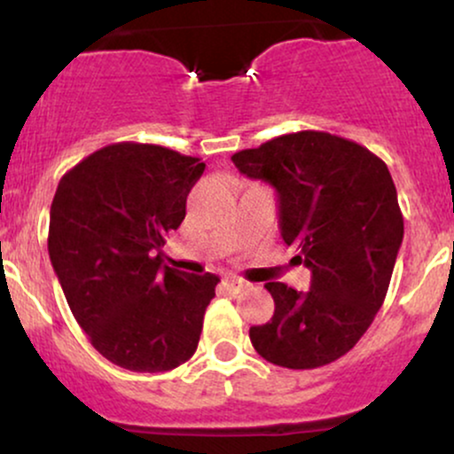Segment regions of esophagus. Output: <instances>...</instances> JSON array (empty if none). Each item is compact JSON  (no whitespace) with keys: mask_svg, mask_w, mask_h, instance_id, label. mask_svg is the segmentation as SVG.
I'll return each mask as SVG.
<instances>
[{"mask_svg":"<svg viewBox=\"0 0 454 454\" xmlns=\"http://www.w3.org/2000/svg\"><path fill=\"white\" fill-rule=\"evenodd\" d=\"M223 286H226V288L231 290L232 294H239V293H243V290L249 288L247 281L241 279V278H234V275H228V278L223 279Z\"/></svg>","mask_w":454,"mask_h":454,"instance_id":"1","label":"esophagus"}]
</instances>
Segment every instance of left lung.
<instances>
[{
  "instance_id": "obj_1",
  "label": "left lung",
  "mask_w": 454,
  "mask_h": 454,
  "mask_svg": "<svg viewBox=\"0 0 454 454\" xmlns=\"http://www.w3.org/2000/svg\"><path fill=\"white\" fill-rule=\"evenodd\" d=\"M232 161L249 179L275 187L284 243L311 270L307 293L264 284L275 314L249 328L252 346L288 369L337 361L372 326L403 241L387 164L354 140L316 129L270 138Z\"/></svg>"
}]
</instances>
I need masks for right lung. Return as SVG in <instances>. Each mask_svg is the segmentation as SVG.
<instances>
[{"label":"right lung","instance_id":"obj_1","mask_svg":"<svg viewBox=\"0 0 454 454\" xmlns=\"http://www.w3.org/2000/svg\"><path fill=\"white\" fill-rule=\"evenodd\" d=\"M200 158L114 143L78 161L57 185L49 256L91 346L129 372H170L194 356L220 278L161 264L185 217Z\"/></svg>","mask_w":454,"mask_h":454}]
</instances>
